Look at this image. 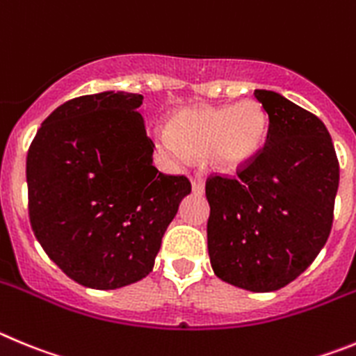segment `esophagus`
Wrapping results in <instances>:
<instances>
[{"instance_id": "esophagus-1", "label": "esophagus", "mask_w": 356, "mask_h": 356, "mask_svg": "<svg viewBox=\"0 0 356 356\" xmlns=\"http://www.w3.org/2000/svg\"><path fill=\"white\" fill-rule=\"evenodd\" d=\"M191 190H193L195 195L204 193V190H206V184H204L202 177H198V175L191 177Z\"/></svg>"}]
</instances>
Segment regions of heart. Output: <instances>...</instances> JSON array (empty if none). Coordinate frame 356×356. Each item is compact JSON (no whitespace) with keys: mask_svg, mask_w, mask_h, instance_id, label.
I'll use <instances>...</instances> for the list:
<instances>
[{"mask_svg":"<svg viewBox=\"0 0 356 356\" xmlns=\"http://www.w3.org/2000/svg\"><path fill=\"white\" fill-rule=\"evenodd\" d=\"M268 118L257 102L234 106H195L175 113L161 147L177 159L202 158L218 174H236L264 145Z\"/></svg>","mask_w":356,"mask_h":356,"instance_id":"obj_1","label":"heart"}]
</instances>
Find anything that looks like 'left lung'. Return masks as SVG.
<instances>
[{
  "label": "left lung",
  "instance_id": "8db88e82",
  "mask_svg": "<svg viewBox=\"0 0 356 356\" xmlns=\"http://www.w3.org/2000/svg\"><path fill=\"white\" fill-rule=\"evenodd\" d=\"M266 143L238 177L211 175L207 250L227 284L270 293L300 277L332 230L339 161L325 124L284 95L255 90Z\"/></svg>",
  "mask_w": 356,
  "mask_h": 356
}]
</instances>
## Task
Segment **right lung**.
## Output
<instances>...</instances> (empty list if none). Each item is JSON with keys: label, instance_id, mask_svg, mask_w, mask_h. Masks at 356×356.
<instances>
[{"label": "right lung", "instance_id": "add662e5", "mask_svg": "<svg viewBox=\"0 0 356 356\" xmlns=\"http://www.w3.org/2000/svg\"><path fill=\"white\" fill-rule=\"evenodd\" d=\"M143 97L101 92L70 99L35 134L28 209L51 261L90 289H118L154 268L166 227L191 184L152 165Z\"/></svg>", "mask_w": 356, "mask_h": 356}]
</instances>
